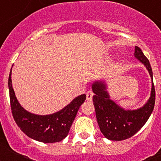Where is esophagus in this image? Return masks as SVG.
I'll return each instance as SVG.
<instances>
[{
    "mask_svg": "<svg viewBox=\"0 0 161 161\" xmlns=\"http://www.w3.org/2000/svg\"><path fill=\"white\" fill-rule=\"evenodd\" d=\"M93 96V93L92 92V91H88L87 93H86V98H87L88 101L92 100Z\"/></svg>",
    "mask_w": 161,
    "mask_h": 161,
    "instance_id": "obj_1",
    "label": "esophagus"
}]
</instances>
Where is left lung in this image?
I'll use <instances>...</instances> for the list:
<instances>
[{"label": "left lung", "instance_id": "8db88e82", "mask_svg": "<svg viewBox=\"0 0 161 161\" xmlns=\"http://www.w3.org/2000/svg\"><path fill=\"white\" fill-rule=\"evenodd\" d=\"M134 55L147 68L153 80L152 67L142 50L136 47ZM92 89L94 93L93 102L98 126L104 136L109 140L121 141L133 136L143 127L154 109L156 92L153 81L147 102L143 107L135 110H125L113 102L109 98L104 81L94 82Z\"/></svg>", "mask_w": 161, "mask_h": 161}]
</instances>
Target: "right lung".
I'll return each instance as SVG.
<instances>
[{"label":"right lung","mask_w":161,"mask_h":161,"mask_svg":"<svg viewBox=\"0 0 161 161\" xmlns=\"http://www.w3.org/2000/svg\"><path fill=\"white\" fill-rule=\"evenodd\" d=\"M11 72L12 71L8 81L10 106L13 117L18 127L28 137L42 143H56L63 140L68 136L78 109L86 99V95L76 97L64 109L52 114H34L26 111L17 100L12 86Z\"/></svg>","instance_id":"right-lung-1"}]
</instances>
